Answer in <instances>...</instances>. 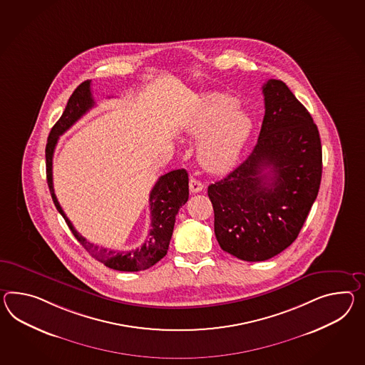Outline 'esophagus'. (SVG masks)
Masks as SVG:
<instances>
[{
	"mask_svg": "<svg viewBox=\"0 0 365 365\" xmlns=\"http://www.w3.org/2000/svg\"><path fill=\"white\" fill-rule=\"evenodd\" d=\"M188 186H190V191H191L192 194H195V192H200V191L203 190L205 185L196 178H190Z\"/></svg>",
	"mask_w": 365,
	"mask_h": 365,
	"instance_id": "34e87169",
	"label": "esophagus"
}]
</instances>
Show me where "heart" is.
<instances>
[{"label": "heart", "instance_id": "heart-1", "mask_svg": "<svg viewBox=\"0 0 365 365\" xmlns=\"http://www.w3.org/2000/svg\"><path fill=\"white\" fill-rule=\"evenodd\" d=\"M237 108L239 101L231 95H207L188 123V134L203 138L197 160L211 173L231 169L248 141L253 123L247 112Z\"/></svg>", "mask_w": 365, "mask_h": 365}]
</instances>
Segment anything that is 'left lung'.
Listing matches in <instances>:
<instances>
[{"mask_svg": "<svg viewBox=\"0 0 365 365\" xmlns=\"http://www.w3.org/2000/svg\"><path fill=\"white\" fill-rule=\"evenodd\" d=\"M265 116L248 158L208 186L224 252L265 261L290 247L319 191L322 143L312 115L284 81L262 86Z\"/></svg>", "mask_w": 365, "mask_h": 365, "instance_id": "left-lung-1", "label": "left lung"}]
</instances>
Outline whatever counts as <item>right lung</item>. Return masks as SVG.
<instances>
[{
    "label": "right lung",
    "mask_w": 365,
    "mask_h": 365,
    "mask_svg": "<svg viewBox=\"0 0 365 365\" xmlns=\"http://www.w3.org/2000/svg\"><path fill=\"white\" fill-rule=\"evenodd\" d=\"M93 107L95 100L91 91V81H83L81 86L73 91L62 116L56 121V124L53 125L51 132L48 134L46 145V175L50 194L53 197V205L59 211V214L64 217L68 228L71 230L72 235L92 257L103 262L106 267L120 272L146 270L155 265L168 253L170 240L174 231L175 216L178 214L179 208L186 205L188 200V174L185 169L173 170L160 177L157 183L151 188L149 195L150 230L146 241L140 248L115 250L103 248L96 244L89 242L73 228L72 222L64 214L55 196L53 185V157L59 135L67 132L72 125Z\"/></svg>",
    "instance_id": "1"
}]
</instances>
